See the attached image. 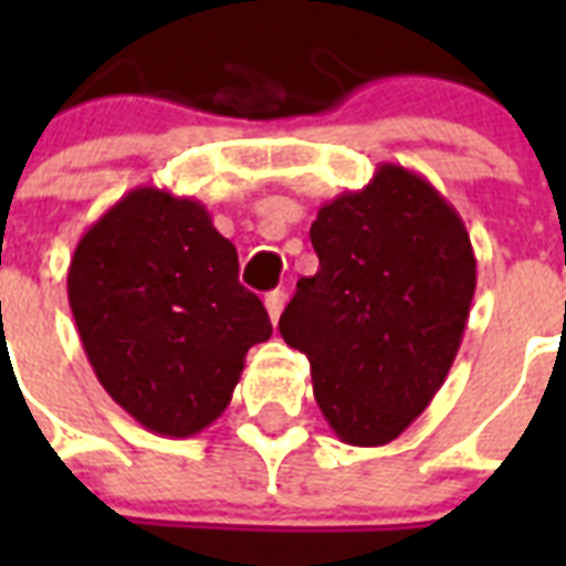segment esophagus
Instances as JSON below:
<instances>
[{
  "instance_id": "esophagus-1",
  "label": "esophagus",
  "mask_w": 566,
  "mask_h": 566,
  "mask_svg": "<svg viewBox=\"0 0 566 566\" xmlns=\"http://www.w3.org/2000/svg\"><path fill=\"white\" fill-rule=\"evenodd\" d=\"M284 302H287V293L284 291H273V293H266V314H270V319H273V326L279 323V317H282V311H284Z\"/></svg>"
}]
</instances>
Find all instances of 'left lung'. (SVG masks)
<instances>
[{
  "instance_id": "8db88e82",
  "label": "left lung",
  "mask_w": 566,
  "mask_h": 566,
  "mask_svg": "<svg viewBox=\"0 0 566 566\" xmlns=\"http://www.w3.org/2000/svg\"><path fill=\"white\" fill-rule=\"evenodd\" d=\"M319 270L279 319L311 361L314 399L349 447H385L447 381L475 293L464 220L429 181L378 164L370 185L317 211Z\"/></svg>"
}]
</instances>
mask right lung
<instances>
[{"instance_id": "1", "label": "right lung", "mask_w": 566, "mask_h": 566, "mask_svg": "<svg viewBox=\"0 0 566 566\" xmlns=\"http://www.w3.org/2000/svg\"><path fill=\"white\" fill-rule=\"evenodd\" d=\"M66 296L99 385L164 438L208 429L231 402L249 349L273 335L208 208L149 185L84 231Z\"/></svg>"}]
</instances>
